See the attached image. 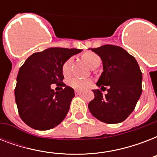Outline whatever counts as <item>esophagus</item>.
I'll use <instances>...</instances> for the list:
<instances>
[{"label":"esophagus","mask_w":157,"mask_h":157,"mask_svg":"<svg viewBox=\"0 0 157 157\" xmlns=\"http://www.w3.org/2000/svg\"><path fill=\"white\" fill-rule=\"evenodd\" d=\"M75 94H76V95H80V94H82V91H81V90H76V91H75Z\"/></svg>","instance_id":"34e87169"}]
</instances>
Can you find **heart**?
Masks as SVG:
<instances>
[{
  "mask_svg": "<svg viewBox=\"0 0 157 157\" xmlns=\"http://www.w3.org/2000/svg\"><path fill=\"white\" fill-rule=\"evenodd\" d=\"M81 58L90 67H93L95 65H99L101 63L100 57L92 51H86L81 55ZM71 63H72V59L70 58L67 59L62 65V72L64 76H67L70 72ZM69 85L72 88L76 89V90H85L90 86V81L88 80H85V79L72 78L69 81Z\"/></svg>",
  "mask_w": 157,
  "mask_h": 157,
  "instance_id": "1",
  "label": "heart"
}]
</instances>
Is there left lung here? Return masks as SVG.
I'll list each match as a JSON object with an SVG mask.
<instances>
[{
  "label": "left lung",
  "instance_id": "obj_1",
  "mask_svg": "<svg viewBox=\"0 0 157 157\" xmlns=\"http://www.w3.org/2000/svg\"><path fill=\"white\" fill-rule=\"evenodd\" d=\"M100 57L103 71L97 86L107 87L103 95L93 90L94 98L89 110L94 117L107 124L124 121L135 108L142 94V71L136 59L123 48L112 45L91 49Z\"/></svg>",
  "mask_w": 157,
  "mask_h": 157
}]
</instances>
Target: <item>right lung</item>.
<instances>
[{
    "instance_id": "add662e5",
    "label": "right lung",
    "mask_w": 157,
    "mask_h": 157,
    "mask_svg": "<svg viewBox=\"0 0 157 157\" xmlns=\"http://www.w3.org/2000/svg\"><path fill=\"white\" fill-rule=\"evenodd\" d=\"M82 50L49 48L34 53L21 66L14 89L18 114L28 126L48 130L60 124L66 117L74 90L63 82L62 65ZM63 87L54 92L51 85Z\"/></svg>"
}]
</instances>
